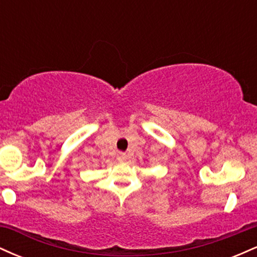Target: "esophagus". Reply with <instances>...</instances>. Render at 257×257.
<instances>
[{
	"label": "esophagus",
	"instance_id": "34e87169",
	"mask_svg": "<svg viewBox=\"0 0 257 257\" xmlns=\"http://www.w3.org/2000/svg\"><path fill=\"white\" fill-rule=\"evenodd\" d=\"M125 159H126L125 153H119V155H118V161H125Z\"/></svg>",
	"mask_w": 257,
	"mask_h": 257
}]
</instances>
